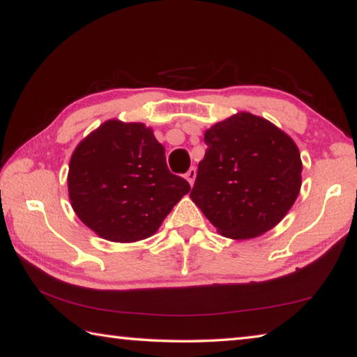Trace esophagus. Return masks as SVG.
Here are the masks:
<instances>
[{
  "label": "esophagus",
  "instance_id": "1",
  "mask_svg": "<svg viewBox=\"0 0 357 357\" xmlns=\"http://www.w3.org/2000/svg\"><path fill=\"white\" fill-rule=\"evenodd\" d=\"M195 178H197V170L192 167V168H189V172L185 173V179L189 181L190 185H193V183H195Z\"/></svg>",
  "mask_w": 357,
  "mask_h": 357
}]
</instances>
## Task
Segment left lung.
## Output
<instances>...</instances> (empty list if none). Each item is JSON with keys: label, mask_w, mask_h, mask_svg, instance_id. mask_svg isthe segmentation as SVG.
<instances>
[{"label": "left lung", "mask_w": 357, "mask_h": 357, "mask_svg": "<svg viewBox=\"0 0 357 357\" xmlns=\"http://www.w3.org/2000/svg\"><path fill=\"white\" fill-rule=\"evenodd\" d=\"M192 202L222 236L252 239L274 228L301 190L293 138L268 119L241 112L204 132Z\"/></svg>", "instance_id": "1"}]
</instances>
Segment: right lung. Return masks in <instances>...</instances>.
<instances>
[{"label": "right lung", "mask_w": 357, "mask_h": 357, "mask_svg": "<svg viewBox=\"0 0 357 357\" xmlns=\"http://www.w3.org/2000/svg\"><path fill=\"white\" fill-rule=\"evenodd\" d=\"M68 189L78 219L98 236L137 243L153 236L190 185L168 170L153 129L108 119L72 153Z\"/></svg>", "instance_id": "add662e5"}]
</instances>
